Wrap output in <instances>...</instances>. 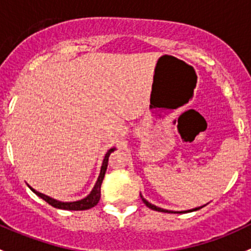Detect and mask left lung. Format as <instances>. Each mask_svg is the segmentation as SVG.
<instances>
[{
	"label": "left lung",
	"instance_id": "8db88e82",
	"mask_svg": "<svg viewBox=\"0 0 251 251\" xmlns=\"http://www.w3.org/2000/svg\"><path fill=\"white\" fill-rule=\"evenodd\" d=\"M141 198H142V201H143V203L147 205V206L149 207V209H151V210H155V211H160V212H169V214H186V212H192V211H197V210H199V209H201V207L203 206H205V205H201V206H198V207H194V209H189V210H183V211H173V210H166V209H161V207H159V206H155V205L154 204H151V203H149L148 201H146V199L143 198V197H142V194H141Z\"/></svg>",
	"mask_w": 251,
	"mask_h": 251
}]
</instances>
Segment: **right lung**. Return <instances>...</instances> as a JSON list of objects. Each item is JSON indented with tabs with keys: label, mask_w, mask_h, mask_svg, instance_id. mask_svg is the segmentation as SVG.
Listing matches in <instances>:
<instances>
[{
	"label": "right lung",
	"mask_w": 251,
	"mask_h": 251,
	"mask_svg": "<svg viewBox=\"0 0 251 251\" xmlns=\"http://www.w3.org/2000/svg\"><path fill=\"white\" fill-rule=\"evenodd\" d=\"M115 147H113V148H110L109 151H107V154H105L104 159H103V163H102V168H100V176H98L97 181H96V184L95 187L92 188V191H91V193L88 194L87 197H85L83 199H80V201H57V199H53L50 198V197L46 196V194L44 193H40V192L35 191L32 187H30L29 184V188L31 189L32 192H34L36 196H39L40 198L44 199L45 201H47L48 204L52 205L53 207H57V209H62V210H73V211H78V210H87V209H91V207H93L95 205H97L98 201H100V186H102V182H103V178H104V175H105V171H107V168H108V160H109V155L111 153H113L114 151H115Z\"/></svg>",
	"instance_id": "add662e5"
}]
</instances>
